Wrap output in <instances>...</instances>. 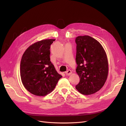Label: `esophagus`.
I'll use <instances>...</instances> for the list:
<instances>
[{
    "label": "esophagus",
    "instance_id": "obj_1",
    "mask_svg": "<svg viewBox=\"0 0 126 126\" xmlns=\"http://www.w3.org/2000/svg\"><path fill=\"white\" fill-rule=\"evenodd\" d=\"M65 74L67 76H70L72 74V72L70 70H68L66 72H65Z\"/></svg>",
    "mask_w": 126,
    "mask_h": 126
}]
</instances>
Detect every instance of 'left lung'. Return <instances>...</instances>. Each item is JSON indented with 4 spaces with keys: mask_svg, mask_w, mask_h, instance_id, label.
Returning a JSON list of instances; mask_svg holds the SVG:
<instances>
[{
    "mask_svg": "<svg viewBox=\"0 0 126 126\" xmlns=\"http://www.w3.org/2000/svg\"><path fill=\"white\" fill-rule=\"evenodd\" d=\"M76 72L80 80L76 89L82 94L90 95L100 90L107 80L108 61L101 44L89 36L76 38Z\"/></svg>",
    "mask_w": 126,
    "mask_h": 126,
    "instance_id": "8db88e82",
    "label": "left lung"
}]
</instances>
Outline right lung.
I'll use <instances>...</instances> for the list:
<instances>
[{
  "mask_svg": "<svg viewBox=\"0 0 126 126\" xmlns=\"http://www.w3.org/2000/svg\"><path fill=\"white\" fill-rule=\"evenodd\" d=\"M56 39H45L31 45L20 62V77L25 88L37 96H45L55 89L62 76L50 59V46Z\"/></svg>",
  "mask_w": 126,
  "mask_h": 126,
  "instance_id": "right-lung-1",
  "label": "right lung"
}]
</instances>
